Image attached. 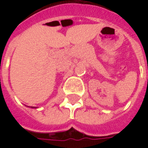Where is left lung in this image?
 I'll return each instance as SVG.
<instances>
[{
  "instance_id": "obj_1",
  "label": "left lung",
  "mask_w": 148,
  "mask_h": 148,
  "mask_svg": "<svg viewBox=\"0 0 148 148\" xmlns=\"http://www.w3.org/2000/svg\"><path fill=\"white\" fill-rule=\"evenodd\" d=\"M147 82H148V79H147Z\"/></svg>"
}]
</instances>
